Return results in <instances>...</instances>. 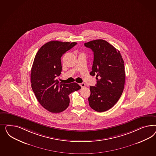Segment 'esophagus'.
I'll use <instances>...</instances> for the list:
<instances>
[{"label":"esophagus","mask_w":156,"mask_h":156,"mask_svg":"<svg viewBox=\"0 0 156 156\" xmlns=\"http://www.w3.org/2000/svg\"><path fill=\"white\" fill-rule=\"evenodd\" d=\"M80 86H81V87H82V88H83V87H85V86H86V85H85V84L84 83H81L80 84Z\"/></svg>","instance_id":"1"}]
</instances>
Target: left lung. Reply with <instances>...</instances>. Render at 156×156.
<instances>
[{"label": "left lung", "instance_id": "1", "mask_svg": "<svg viewBox=\"0 0 156 156\" xmlns=\"http://www.w3.org/2000/svg\"><path fill=\"white\" fill-rule=\"evenodd\" d=\"M94 53L91 76L97 74V84L90 87L89 104L98 112L111 109L121 97L125 82L124 62L119 51L107 41L97 39L85 43Z\"/></svg>", "mask_w": 156, "mask_h": 156}]
</instances>
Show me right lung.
<instances>
[{
	"instance_id": "obj_1",
	"label": "right lung",
	"mask_w": 156,
	"mask_h": 156,
	"mask_svg": "<svg viewBox=\"0 0 156 156\" xmlns=\"http://www.w3.org/2000/svg\"><path fill=\"white\" fill-rule=\"evenodd\" d=\"M76 44V42H48L39 48L34 60L31 73L32 89L39 104L53 113L66 110L70 103L69 94L81 88L76 82L59 83L57 80L61 74V58Z\"/></svg>"
}]
</instances>
